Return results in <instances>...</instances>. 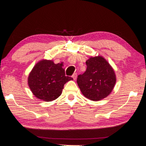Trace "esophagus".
<instances>
[{
	"label": "esophagus",
	"mask_w": 146,
	"mask_h": 146,
	"mask_svg": "<svg viewBox=\"0 0 146 146\" xmlns=\"http://www.w3.org/2000/svg\"><path fill=\"white\" fill-rule=\"evenodd\" d=\"M72 77H73V79H74V80H75V79H77V73H73V75H72Z\"/></svg>",
	"instance_id": "1"
}]
</instances>
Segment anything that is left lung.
Segmentation results:
<instances>
[{
	"mask_svg": "<svg viewBox=\"0 0 146 146\" xmlns=\"http://www.w3.org/2000/svg\"><path fill=\"white\" fill-rule=\"evenodd\" d=\"M86 63V71L77 76L78 86L87 98L93 101L102 100L110 94L115 85L114 70L100 56L91 57Z\"/></svg>",
	"mask_w": 146,
	"mask_h": 146,
	"instance_id": "obj_1",
	"label": "left lung"
}]
</instances>
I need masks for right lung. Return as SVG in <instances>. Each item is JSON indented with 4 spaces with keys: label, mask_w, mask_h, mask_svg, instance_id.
Masks as SVG:
<instances>
[{
    "label": "right lung",
    "mask_w": 146,
    "mask_h": 146,
    "mask_svg": "<svg viewBox=\"0 0 146 146\" xmlns=\"http://www.w3.org/2000/svg\"><path fill=\"white\" fill-rule=\"evenodd\" d=\"M65 76L62 63L42 60L34 66L28 77V85L35 96L50 102L61 95L64 85L72 80Z\"/></svg>",
    "instance_id": "add662e5"
}]
</instances>
